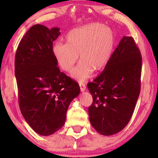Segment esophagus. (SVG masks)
I'll use <instances>...</instances> for the list:
<instances>
[{
	"label": "esophagus",
	"mask_w": 158,
	"mask_h": 158,
	"mask_svg": "<svg viewBox=\"0 0 158 158\" xmlns=\"http://www.w3.org/2000/svg\"><path fill=\"white\" fill-rule=\"evenodd\" d=\"M79 85H80V88H81V92H84L85 90V88H86V86H85V85L84 83H80L79 84Z\"/></svg>",
	"instance_id": "34e87169"
}]
</instances>
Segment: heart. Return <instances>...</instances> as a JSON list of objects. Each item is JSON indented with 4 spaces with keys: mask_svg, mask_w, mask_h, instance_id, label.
<instances>
[{
    "mask_svg": "<svg viewBox=\"0 0 158 158\" xmlns=\"http://www.w3.org/2000/svg\"><path fill=\"white\" fill-rule=\"evenodd\" d=\"M66 44L57 42L52 52L59 66L70 72L78 60L80 63L71 76L79 82L90 77L93 71L102 70L109 61L115 46V35L111 28L101 23H92L76 28L65 36Z\"/></svg>",
    "mask_w": 158,
    "mask_h": 158,
    "instance_id": "1",
    "label": "heart"
}]
</instances>
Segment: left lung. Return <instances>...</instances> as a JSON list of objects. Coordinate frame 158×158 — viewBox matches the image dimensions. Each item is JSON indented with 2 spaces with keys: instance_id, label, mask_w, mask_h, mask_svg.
Listing matches in <instances>:
<instances>
[{
  "instance_id": "left-lung-1",
  "label": "left lung",
  "mask_w": 158,
  "mask_h": 158,
  "mask_svg": "<svg viewBox=\"0 0 158 158\" xmlns=\"http://www.w3.org/2000/svg\"><path fill=\"white\" fill-rule=\"evenodd\" d=\"M141 53L131 36H123L104 70L88 88L93 96L89 120L99 134L113 135L128 124L141 86Z\"/></svg>"
}]
</instances>
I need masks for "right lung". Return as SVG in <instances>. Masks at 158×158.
Listing matches in <instances>:
<instances>
[{
  "label": "right lung",
  "mask_w": 158,
  "mask_h": 158,
  "mask_svg": "<svg viewBox=\"0 0 158 158\" xmlns=\"http://www.w3.org/2000/svg\"><path fill=\"white\" fill-rule=\"evenodd\" d=\"M36 24L19 43L15 76L21 114L39 135H52L64 126L69 105L78 96L77 82L60 72L53 55V42L61 32Z\"/></svg>",
  "instance_id": "add662e5"
}]
</instances>
